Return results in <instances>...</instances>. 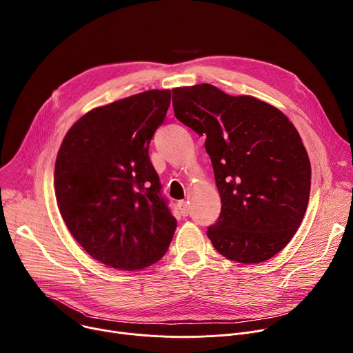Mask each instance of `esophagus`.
I'll return each mask as SVG.
<instances>
[{"instance_id":"1","label":"esophagus","mask_w":353,"mask_h":353,"mask_svg":"<svg viewBox=\"0 0 353 353\" xmlns=\"http://www.w3.org/2000/svg\"><path fill=\"white\" fill-rule=\"evenodd\" d=\"M177 207H179V210H180V212H181V215H183V216H188L190 210H188V205H187L185 201H179Z\"/></svg>"}]
</instances>
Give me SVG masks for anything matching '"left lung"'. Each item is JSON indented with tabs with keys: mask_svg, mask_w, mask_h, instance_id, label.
Listing matches in <instances>:
<instances>
[{
	"mask_svg": "<svg viewBox=\"0 0 353 353\" xmlns=\"http://www.w3.org/2000/svg\"><path fill=\"white\" fill-rule=\"evenodd\" d=\"M174 116L205 135L221 215L207 234L228 260L272 259L300 226L310 196L312 166L301 138L276 108L214 85L174 88Z\"/></svg>",
	"mask_w": 353,
	"mask_h": 353,
	"instance_id": "left-lung-1",
	"label": "left lung"
}]
</instances>
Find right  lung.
I'll list each match as a JSON object with an SVG mask.
<instances>
[{
	"mask_svg": "<svg viewBox=\"0 0 353 353\" xmlns=\"http://www.w3.org/2000/svg\"><path fill=\"white\" fill-rule=\"evenodd\" d=\"M170 90H146L82 116L54 169L59 210L74 239L108 267L137 271L159 261L177 221L149 161Z\"/></svg>",
	"mask_w": 353,
	"mask_h": 353,
	"instance_id": "add662e5",
	"label": "right lung"
}]
</instances>
